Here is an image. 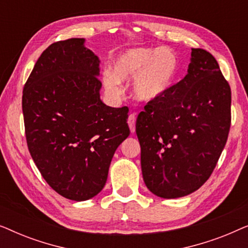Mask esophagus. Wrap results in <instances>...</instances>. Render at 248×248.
<instances>
[{"mask_svg":"<svg viewBox=\"0 0 248 248\" xmlns=\"http://www.w3.org/2000/svg\"><path fill=\"white\" fill-rule=\"evenodd\" d=\"M135 120H137V117H135V114H131L127 118L128 126H130V130H131L132 133H134V132H135Z\"/></svg>","mask_w":248,"mask_h":248,"instance_id":"obj_1","label":"esophagus"}]
</instances>
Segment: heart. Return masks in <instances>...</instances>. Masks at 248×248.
<instances>
[{"label":"heart","mask_w":248,"mask_h":248,"mask_svg":"<svg viewBox=\"0 0 248 248\" xmlns=\"http://www.w3.org/2000/svg\"><path fill=\"white\" fill-rule=\"evenodd\" d=\"M178 57L171 49L137 47L125 50L115 60L113 72L105 71L104 86L110 94L122 93L123 80L135 78L134 96L139 100L150 101L164 94L178 74Z\"/></svg>","instance_id":"1"}]
</instances>
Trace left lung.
I'll use <instances>...</instances> for the list:
<instances>
[{
    "instance_id": "8db88e82",
    "label": "left lung",
    "mask_w": 248,
    "mask_h": 248,
    "mask_svg": "<svg viewBox=\"0 0 248 248\" xmlns=\"http://www.w3.org/2000/svg\"><path fill=\"white\" fill-rule=\"evenodd\" d=\"M230 106L232 90L218 62L192 48L184 79L148 101L135 124L142 176L155 195L182 198L208 181L228 139Z\"/></svg>"
}]
</instances>
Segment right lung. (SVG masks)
Masks as SVG:
<instances>
[{
    "instance_id": "1",
    "label": "right lung",
    "mask_w": 248,
    "mask_h": 248,
    "mask_svg": "<svg viewBox=\"0 0 248 248\" xmlns=\"http://www.w3.org/2000/svg\"><path fill=\"white\" fill-rule=\"evenodd\" d=\"M100 61L83 38L54 43L27 80L22 111L27 145L44 179L73 201L106 184L111 158L130 135L128 108L100 100Z\"/></svg>"
}]
</instances>
